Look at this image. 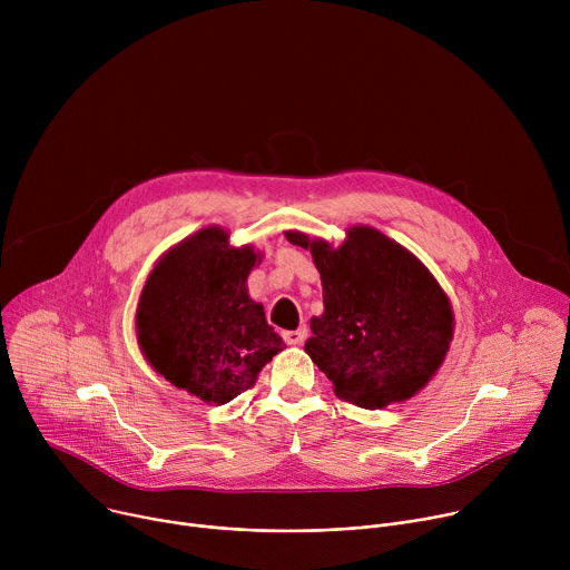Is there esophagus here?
Segmentation results:
<instances>
[{"instance_id": "34e87169", "label": "esophagus", "mask_w": 570, "mask_h": 570, "mask_svg": "<svg viewBox=\"0 0 570 570\" xmlns=\"http://www.w3.org/2000/svg\"><path fill=\"white\" fill-rule=\"evenodd\" d=\"M284 341L288 345H302L306 341V327H299L295 332H284Z\"/></svg>"}]
</instances>
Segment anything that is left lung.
<instances>
[{
    "label": "left lung",
    "instance_id": "obj_1",
    "mask_svg": "<svg viewBox=\"0 0 570 570\" xmlns=\"http://www.w3.org/2000/svg\"><path fill=\"white\" fill-rule=\"evenodd\" d=\"M308 248L324 313L311 320L304 352L334 392L374 411L413 396L442 365L453 311L435 277L374 227H352L341 248L286 232Z\"/></svg>",
    "mask_w": 570,
    "mask_h": 570
}]
</instances>
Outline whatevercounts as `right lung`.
Returning <instances> with one entry per match:
<instances>
[{"label":"right lung","instance_id":"1","mask_svg":"<svg viewBox=\"0 0 570 570\" xmlns=\"http://www.w3.org/2000/svg\"><path fill=\"white\" fill-rule=\"evenodd\" d=\"M227 236L205 227L178 243L148 275L137 306V341L155 372L220 405L255 385L286 347L246 288L259 255L229 248Z\"/></svg>","mask_w":570,"mask_h":570}]
</instances>
